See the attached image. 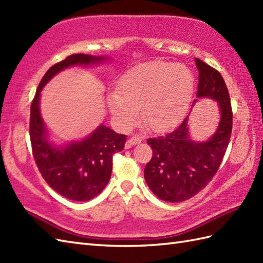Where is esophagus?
I'll list each match as a JSON object with an SVG mask.
<instances>
[{"mask_svg": "<svg viewBox=\"0 0 263 263\" xmlns=\"http://www.w3.org/2000/svg\"><path fill=\"white\" fill-rule=\"evenodd\" d=\"M141 142H142V137H141V136H133V137H130L129 139H128V142H127V144H126V147L129 148V147L133 146V145L139 144Z\"/></svg>", "mask_w": 263, "mask_h": 263, "instance_id": "34e87169", "label": "esophagus"}]
</instances>
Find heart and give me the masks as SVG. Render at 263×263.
Instances as JSON below:
<instances>
[{
	"label": "heart",
	"instance_id": "b5f03b06",
	"mask_svg": "<svg viewBox=\"0 0 263 263\" xmlns=\"http://www.w3.org/2000/svg\"><path fill=\"white\" fill-rule=\"evenodd\" d=\"M195 79L183 64L148 62L130 68L109 93L108 106L118 124L128 128L142 119L149 129L163 132L178 125L189 107Z\"/></svg>",
	"mask_w": 263,
	"mask_h": 263
}]
</instances>
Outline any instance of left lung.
Masks as SVG:
<instances>
[{
    "mask_svg": "<svg viewBox=\"0 0 263 263\" xmlns=\"http://www.w3.org/2000/svg\"><path fill=\"white\" fill-rule=\"evenodd\" d=\"M195 62L199 83L192 107L198 99H212L217 102L219 122L213 135L202 142L191 137L189 116L167 135L147 139L153 156L145 166L144 178L152 192L168 202L190 199L205 188L218 170L232 134L233 115L224 79L206 63L198 58Z\"/></svg>",
    "mask_w": 263,
    "mask_h": 263,
    "instance_id": "obj_1",
    "label": "left lung"
}]
</instances>
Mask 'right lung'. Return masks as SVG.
I'll return each instance as SVG.
<instances>
[{
  "label": "right lung",
  "instance_id": "add662e5",
  "mask_svg": "<svg viewBox=\"0 0 263 263\" xmlns=\"http://www.w3.org/2000/svg\"><path fill=\"white\" fill-rule=\"evenodd\" d=\"M109 61L107 56H68L44 75L31 103L30 141L34 161L50 188L69 200L87 201L100 194L111 177L112 155L124 149L127 136L101 124L82 139L57 144L50 138L40 112V96L44 86L64 69Z\"/></svg>",
  "mask_w": 263,
  "mask_h": 263
}]
</instances>
